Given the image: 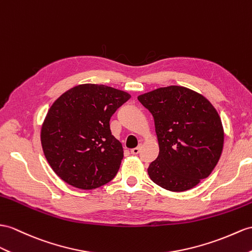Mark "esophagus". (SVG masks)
<instances>
[{
	"label": "esophagus",
	"mask_w": 252,
	"mask_h": 252,
	"mask_svg": "<svg viewBox=\"0 0 252 252\" xmlns=\"http://www.w3.org/2000/svg\"><path fill=\"white\" fill-rule=\"evenodd\" d=\"M139 152H140V146H137V147H134V149H131V150H130V153H131L132 155L139 154Z\"/></svg>",
	"instance_id": "obj_1"
}]
</instances>
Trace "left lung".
<instances>
[{"instance_id":"obj_1","label":"left lung","mask_w":252,"mask_h":252,"mask_svg":"<svg viewBox=\"0 0 252 252\" xmlns=\"http://www.w3.org/2000/svg\"><path fill=\"white\" fill-rule=\"evenodd\" d=\"M154 116L159 155L147 173L169 191L195 187L210 176L221 156L224 131L211 101L180 85L159 88L138 96Z\"/></svg>"}]
</instances>
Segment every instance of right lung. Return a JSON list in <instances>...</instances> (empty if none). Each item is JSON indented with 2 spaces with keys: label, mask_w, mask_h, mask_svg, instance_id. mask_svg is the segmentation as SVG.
<instances>
[{
  "label": "right lung",
  "mask_w": 252,
  "mask_h": 252,
  "mask_svg": "<svg viewBox=\"0 0 252 252\" xmlns=\"http://www.w3.org/2000/svg\"><path fill=\"white\" fill-rule=\"evenodd\" d=\"M130 98L103 84H79L49 109L40 130L48 163L65 183L95 189L118 173L124 151L110 130V119Z\"/></svg>",
  "instance_id": "right-lung-1"
}]
</instances>
